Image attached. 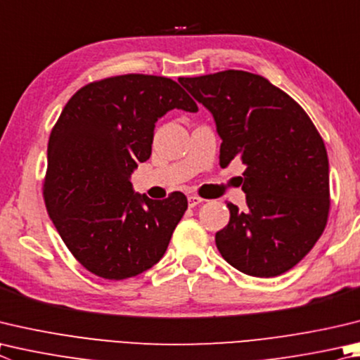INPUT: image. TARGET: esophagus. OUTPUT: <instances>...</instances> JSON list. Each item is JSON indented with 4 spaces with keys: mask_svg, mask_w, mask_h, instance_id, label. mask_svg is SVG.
<instances>
[{
    "mask_svg": "<svg viewBox=\"0 0 360 360\" xmlns=\"http://www.w3.org/2000/svg\"><path fill=\"white\" fill-rule=\"evenodd\" d=\"M202 201H205V200L198 197V195H188V197H187V202H188V206H191V207L198 206L200 202H202Z\"/></svg>",
    "mask_w": 360,
    "mask_h": 360,
    "instance_id": "esophagus-1",
    "label": "esophagus"
}]
</instances>
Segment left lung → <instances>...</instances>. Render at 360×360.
Instances as JSON below:
<instances>
[{
	"instance_id": "8db88e82",
	"label": "left lung",
	"mask_w": 360,
	"mask_h": 360,
	"mask_svg": "<svg viewBox=\"0 0 360 360\" xmlns=\"http://www.w3.org/2000/svg\"><path fill=\"white\" fill-rule=\"evenodd\" d=\"M179 83L214 115L220 165L247 168V209L233 202L215 234L221 257L253 277H277L309 253L328 225L330 191L324 141L305 110L264 77L221 70Z\"/></svg>"
}]
</instances>
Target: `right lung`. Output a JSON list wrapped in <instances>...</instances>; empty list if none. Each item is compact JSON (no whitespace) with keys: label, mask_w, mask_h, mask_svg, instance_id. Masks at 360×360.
Returning <instances> with one entry per match:
<instances>
[{"label":"right lung","mask_w":360,"mask_h":360,"mask_svg":"<svg viewBox=\"0 0 360 360\" xmlns=\"http://www.w3.org/2000/svg\"><path fill=\"white\" fill-rule=\"evenodd\" d=\"M173 108L198 110L172 78L116 75L78 89L51 129L45 207L69 252L97 277L124 280L153 267L186 212L182 192L151 200L129 181L151 155L155 121Z\"/></svg>","instance_id":"obj_1"}]
</instances>
